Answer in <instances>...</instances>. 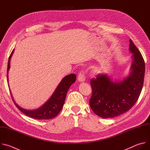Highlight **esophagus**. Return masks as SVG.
<instances>
[{
    "label": "esophagus",
    "mask_w": 150,
    "mask_h": 150,
    "mask_svg": "<svg viewBox=\"0 0 150 150\" xmlns=\"http://www.w3.org/2000/svg\"><path fill=\"white\" fill-rule=\"evenodd\" d=\"M78 80L79 82H83L85 80V75L83 71H81L78 76Z\"/></svg>",
    "instance_id": "esophagus-1"
}]
</instances>
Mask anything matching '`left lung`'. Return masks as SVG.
<instances>
[{
  "label": "left lung",
  "mask_w": 150,
  "mask_h": 150,
  "mask_svg": "<svg viewBox=\"0 0 150 150\" xmlns=\"http://www.w3.org/2000/svg\"><path fill=\"white\" fill-rule=\"evenodd\" d=\"M132 64L129 72L122 79L114 80L108 74H98L93 78V94L90 105L95 114L102 118L119 116L130 110L141 94L145 75L144 59L133 41L129 40Z\"/></svg>",
  "instance_id": "8db88e82"
}]
</instances>
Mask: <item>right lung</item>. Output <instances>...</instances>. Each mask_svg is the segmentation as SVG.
<instances>
[{
    "instance_id": "add662e5",
    "label": "right lung",
    "mask_w": 150,
    "mask_h": 150,
    "mask_svg": "<svg viewBox=\"0 0 150 150\" xmlns=\"http://www.w3.org/2000/svg\"><path fill=\"white\" fill-rule=\"evenodd\" d=\"M14 50L15 49L12 50L9 57L8 63L7 79L8 83V72L10 69V61L13 53ZM76 78V76L74 74H71L70 75L65 76L62 79V81L58 85V86L56 88L55 91H54L53 94L49 98V99L46 102H45V104L40 106V108L33 110L26 109L21 108L14 100L10 88L9 91L15 104L16 105L18 109L21 112H22L27 116L35 119H50L56 117L61 111L64 105V103H65L68 91L71 86V85L75 82Z\"/></svg>"
}]
</instances>
